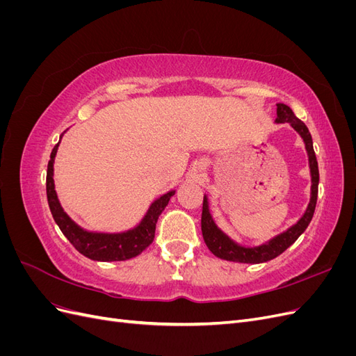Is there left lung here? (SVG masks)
<instances>
[{
  "label": "left lung",
  "instance_id": "8db88e82",
  "mask_svg": "<svg viewBox=\"0 0 356 356\" xmlns=\"http://www.w3.org/2000/svg\"><path fill=\"white\" fill-rule=\"evenodd\" d=\"M277 110V118L276 123H289L294 127V131L303 138L306 152L309 156V168H310V177H312V187H310V202L307 204V209L294 225H291L288 230L284 233L275 236L273 239L260 245V246H242L236 243L233 239H230L227 234L218 229V225L215 224L212 215L209 212V202L208 197H203V208H202V234L209 251L217 255L218 258L227 261H236V263H250V264H258L266 263L268 260H273L277 255H281L286 248L293 245L300 234L303 233L309 222L314 217V212L316 208L318 200V186H319V169H318V160L315 156L314 143H312V135L309 132L307 126L296 117L293 110L285 104H276Z\"/></svg>",
  "mask_w": 356,
  "mask_h": 356
}]
</instances>
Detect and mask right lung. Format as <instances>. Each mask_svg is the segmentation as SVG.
<instances>
[{"label": "right lung", "mask_w": 356, "mask_h": 356, "mask_svg": "<svg viewBox=\"0 0 356 356\" xmlns=\"http://www.w3.org/2000/svg\"><path fill=\"white\" fill-rule=\"evenodd\" d=\"M59 143L51 149L50 160L47 165V200L51 211L53 218L59 225L60 232L65 234V238L72 243V246L84 257L95 261H123L129 260L141 254L145 248L153 243L156 224L160 213L165 211L166 204L170 197L175 195V190H172L166 195L159 197L152 203V207L147 211L145 217L135 229L122 232V233H95L81 229L79 224H75L68 213L62 209L56 190L55 181H53V163L58 153Z\"/></svg>", "instance_id": "add662e5"}]
</instances>
